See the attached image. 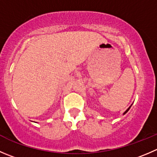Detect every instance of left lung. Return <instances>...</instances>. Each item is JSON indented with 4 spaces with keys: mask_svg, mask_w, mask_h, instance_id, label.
<instances>
[{
    "mask_svg": "<svg viewBox=\"0 0 157 157\" xmlns=\"http://www.w3.org/2000/svg\"><path fill=\"white\" fill-rule=\"evenodd\" d=\"M131 106H132V104H131V105H130V106H129V107H128V109H127V110H126V111H125V112H124V114H126V113H127V112H128V111H129V109H130V107H131Z\"/></svg>",
    "mask_w": 157,
    "mask_h": 157,
    "instance_id": "obj_1",
    "label": "left lung"
}]
</instances>
